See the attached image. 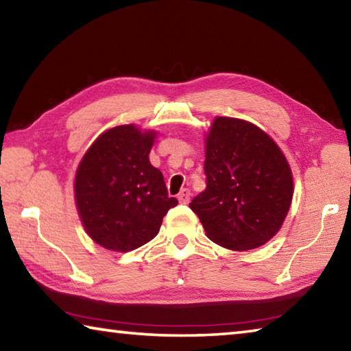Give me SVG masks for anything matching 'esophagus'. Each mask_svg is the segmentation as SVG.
<instances>
[{
  "mask_svg": "<svg viewBox=\"0 0 351 351\" xmlns=\"http://www.w3.org/2000/svg\"><path fill=\"white\" fill-rule=\"evenodd\" d=\"M178 199H180L181 204H187L190 201V190L189 189H182L180 195H178Z\"/></svg>",
  "mask_w": 351,
  "mask_h": 351,
  "instance_id": "34e87169",
  "label": "esophagus"
}]
</instances>
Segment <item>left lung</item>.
<instances>
[{"label": "left lung", "mask_w": 351, "mask_h": 351, "mask_svg": "<svg viewBox=\"0 0 351 351\" xmlns=\"http://www.w3.org/2000/svg\"><path fill=\"white\" fill-rule=\"evenodd\" d=\"M206 190L190 203L206 235L247 251L274 237L293 199V175L280 148L254 123L217 117L206 141Z\"/></svg>", "instance_id": "1"}]
</instances>
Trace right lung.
Here are the masks:
<instances>
[{"label": "right lung", "instance_id": "right-lung-1", "mask_svg": "<svg viewBox=\"0 0 351 351\" xmlns=\"http://www.w3.org/2000/svg\"><path fill=\"white\" fill-rule=\"evenodd\" d=\"M154 133L136 125L100 134L75 175L77 210L88 235L106 249L127 252L154 239L176 198L148 159Z\"/></svg>", "mask_w": 351, "mask_h": 351}]
</instances>
